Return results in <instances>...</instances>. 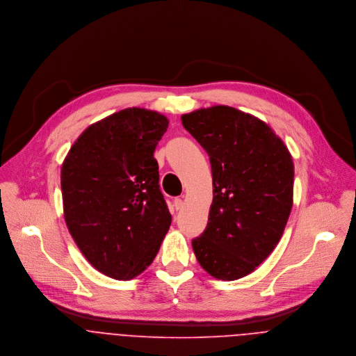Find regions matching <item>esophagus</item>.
<instances>
[{"label":"esophagus","instance_id":"obj_1","mask_svg":"<svg viewBox=\"0 0 356 356\" xmlns=\"http://www.w3.org/2000/svg\"><path fill=\"white\" fill-rule=\"evenodd\" d=\"M184 200L182 199H174V207L175 209H181L184 207Z\"/></svg>","mask_w":356,"mask_h":356}]
</instances>
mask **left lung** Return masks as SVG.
<instances>
[{"label":"left lung","mask_w":356,"mask_h":356,"mask_svg":"<svg viewBox=\"0 0 356 356\" xmlns=\"http://www.w3.org/2000/svg\"><path fill=\"white\" fill-rule=\"evenodd\" d=\"M209 156L213 199L208 225L192 241L204 270L223 281L251 274L273 252L293 204V161L260 119L227 105L182 115Z\"/></svg>","instance_id":"obj_1"}]
</instances>
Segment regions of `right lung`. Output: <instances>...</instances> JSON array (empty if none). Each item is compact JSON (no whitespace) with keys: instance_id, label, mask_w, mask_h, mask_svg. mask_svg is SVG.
Segmentation results:
<instances>
[{"instance_id":"right-lung-1","label":"right lung","mask_w":356,"mask_h":356,"mask_svg":"<svg viewBox=\"0 0 356 356\" xmlns=\"http://www.w3.org/2000/svg\"><path fill=\"white\" fill-rule=\"evenodd\" d=\"M168 119L126 108L89 126L61 165L64 219L88 261L106 277L131 280L159 252L171 213L153 152Z\"/></svg>"}]
</instances>
